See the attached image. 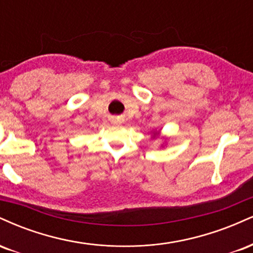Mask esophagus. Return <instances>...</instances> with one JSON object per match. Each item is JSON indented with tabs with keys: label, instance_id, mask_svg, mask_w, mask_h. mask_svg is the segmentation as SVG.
<instances>
[{
	"label": "esophagus",
	"instance_id": "esophagus-1",
	"mask_svg": "<svg viewBox=\"0 0 253 253\" xmlns=\"http://www.w3.org/2000/svg\"><path fill=\"white\" fill-rule=\"evenodd\" d=\"M113 123H114V124H120L121 121L119 120V119H113Z\"/></svg>",
	"mask_w": 253,
	"mask_h": 253
}]
</instances>
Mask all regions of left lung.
<instances>
[{
	"label": "left lung",
	"instance_id": "obj_1",
	"mask_svg": "<svg viewBox=\"0 0 253 253\" xmlns=\"http://www.w3.org/2000/svg\"><path fill=\"white\" fill-rule=\"evenodd\" d=\"M153 133V138H156V136H159V133H161V130H155V132H152ZM164 138V136H163Z\"/></svg>",
	"mask_w": 253,
	"mask_h": 253
}]
</instances>
